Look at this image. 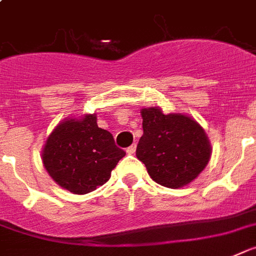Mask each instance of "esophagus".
<instances>
[{
  "instance_id": "obj_1",
  "label": "esophagus",
  "mask_w": 256,
  "mask_h": 256,
  "mask_svg": "<svg viewBox=\"0 0 256 256\" xmlns=\"http://www.w3.org/2000/svg\"><path fill=\"white\" fill-rule=\"evenodd\" d=\"M136 148H137L136 144H132V145H130V146L128 148V149H126V153H128V154H134V152H136Z\"/></svg>"
}]
</instances>
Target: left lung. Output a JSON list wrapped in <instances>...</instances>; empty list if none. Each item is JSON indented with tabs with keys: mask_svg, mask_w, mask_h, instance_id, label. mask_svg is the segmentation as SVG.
<instances>
[{
	"mask_svg": "<svg viewBox=\"0 0 256 256\" xmlns=\"http://www.w3.org/2000/svg\"><path fill=\"white\" fill-rule=\"evenodd\" d=\"M144 134L137 158L158 184L168 188L187 186L208 164L212 148L196 120L183 114H164L160 107L141 110Z\"/></svg>",
	"mask_w": 256,
	"mask_h": 256,
	"instance_id": "8db88e82",
	"label": "left lung"
}]
</instances>
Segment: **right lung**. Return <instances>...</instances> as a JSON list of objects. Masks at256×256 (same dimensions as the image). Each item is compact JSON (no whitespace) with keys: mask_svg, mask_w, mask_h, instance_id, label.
Returning a JSON list of instances; mask_svg holds the SVG:
<instances>
[{"mask_svg":"<svg viewBox=\"0 0 256 256\" xmlns=\"http://www.w3.org/2000/svg\"><path fill=\"white\" fill-rule=\"evenodd\" d=\"M126 156L112 134L99 128L95 114L65 119L48 136L42 152L43 164L57 184L85 195L103 186Z\"/></svg>","mask_w":256,"mask_h":256,"instance_id":"add662e5","label":"right lung"}]
</instances>
